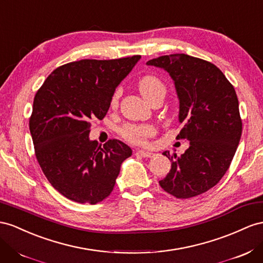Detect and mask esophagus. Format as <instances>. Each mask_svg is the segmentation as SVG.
Masks as SVG:
<instances>
[{
	"label": "esophagus",
	"mask_w": 263,
	"mask_h": 263,
	"mask_svg": "<svg viewBox=\"0 0 263 263\" xmlns=\"http://www.w3.org/2000/svg\"><path fill=\"white\" fill-rule=\"evenodd\" d=\"M155 154L153 153H149V152H145V151H137L136 152V156H139V157H143V158H151L153 157Z\"/></svg>",
	"instance_id": "esophagus-1"
}]
</instances>
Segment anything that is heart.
<instances>
[{
    "instance_id": "1",
    "label": "heart",
    "mask_w": 263,
    "mask_h": 263,
    "mask_svg": "<svg viewBox=\"0 0 263 263\" xmlns=\"http://www.w3.org/2000/svg\"><path fill=\"white\" fill-rule=\"evenodd\" d=\"M139 90L141 95L144 96L146 101H151L155 96L158 95H165L166 93V86L165 84L159 80L158 77L148 75L145 76L139 83ZM119 90H116L114 96L111 98V104L116 105L119 97ZM154 128L151 125H126L122 128V136L130 141L133 144H144L146 138L152 135Z\"/></svg>"
}]
</instances>
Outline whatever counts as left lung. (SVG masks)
Wrapping results in <instances>:
<instances>
[{
	"label": "left lung",
	"instance_id": "8db88e82",
	"mask_svg": "<svg viewBox=\"0 0 263 263\" xmlns=\"http://www.w3.org/2000/svg\"><path fill=\"white\" fill-rule=\"evenodd\" d=\"M146 64L165 69L174 81L178 120L183 124L177 139L189 141L180 157L162 153L172 169L160 187L179 199L201 195L222 178L239 145L242 122L236 90L214 64L187 54L160 56Z\"/></svg>",
	"mask_w": 263,
	"mask_h": 263
}]
</instances>
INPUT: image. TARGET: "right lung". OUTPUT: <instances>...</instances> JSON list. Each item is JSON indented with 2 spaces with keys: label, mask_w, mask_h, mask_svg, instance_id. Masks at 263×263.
I'll return each instance as SVG.
<instances>
[{
  "label": "right lung",
  "mask_w": 263,
  "mask_h": 263,
  "mask_svg": "<svg viewBox=\"0 0 263 263\" xmlns=\"http://www.w3.org/2000/svg\"><path fill=\"white\" fill-rule=\"evenodd\" d=\"M141 56L82 60L58 67L34 97L30 118L35 155L52 186L68 199L95 204L108 197L130 147L89 139L90 122L107 114L115 89Z\"/></svg>",
  "instance_id": "1"
}]
</instances>
